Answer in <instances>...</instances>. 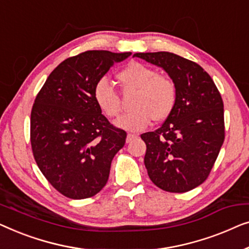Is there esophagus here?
<instances>
[{
  "mask_svg": "<svg viewBox=\"0 0 249 249\" xmlns=\"http://www.w3.org/2000/svg\"><path fill=\"white\" fill-rule=\"evenodd\" d=\"M138 138H139V135H136V134H131V133H128L127 136H126V143L132 142L133 140H134V139H138Z\"/></svg>",
  "mask_w": 249,
  "mask_h": 249,
  "instance_id": "1",
  "label": "esophagus"
}]
</instances>
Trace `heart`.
Instances as JSON below:
<instances>
[{
	"mask_svg": "<svg viewBox=\"0 0 249 249\" xmlns=\"http://www.w3.org/2000/svg\"><path fill=\"white\" fill-rule=\"evenodd\" d=\"M117 78L127 88L138 89L132 111L116 121V126L126 131L144 129L152 120L161 121L174 109L177 98L176 85L169 76L158 74L155 69L142 63L132 62L122 70ZM93 99L107 117H116L122 110L117 91L106 78L97 81Z\"/></svg>",
	"mask_w": 249,
	"mask_h": 249,
	"instance_id": "1",
	"label": "heart"
}]
</instances>
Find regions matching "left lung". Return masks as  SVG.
Listing matches in <instances>:
<instances>
[{
    "label": "left lung",
    "mask_w": 249,
    "mask_h": 249,
    "mask_svg": "<svg viewBox=\"0 0 249 249\" xmlns=\"http://www.w3.org/2000/svg\"><path fill=\"white\" fill-rule=\"evenodd\" d=\"M133 56L162 69L177 89L174 109L161 127L141 135L150 179L171 193L193 190L208 178L225 140L221 94L211 76L190 59L169 52Z\"/></svg>",
    "instance_id": "obj_1"
}]
</instances>
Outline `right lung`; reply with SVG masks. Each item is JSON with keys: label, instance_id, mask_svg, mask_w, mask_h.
Segmentation results:
<instances>
[{"label": "right lung", "instance_id": "right-lung-1", "mask_svg": "<svg viewBox=\"0 0 249 249\" xmlns=\"http://www.w3.org/2000/svg\"><path fill=\"white\" fill-rule=\"evenodd\" d=\"M132 53L88 51L66 58L48 76L31 110L35 160L55 190L73 199L103 190L126 132L111 125L93 99L97 81Z\"/></svg>", "mask_w": 249, "mask_h": 249}]
</instances>
